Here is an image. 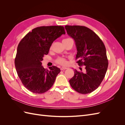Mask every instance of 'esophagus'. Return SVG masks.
Here are the masks:
<instances>
[{"mask_svg":"<svg viewBox=\"0 0 125 125\" xmlns=\"http://www.w3.org/2000/svg\"><path fill=\"white\" fill-rule=\"evenodd\" d=\"M67 68L66 67H62L61 68H60V70H65V69H67Z\"/></svg>","mask_w":125,"mask_h":125,"instance_id":"1","label":"esophagus"}]
</instances>
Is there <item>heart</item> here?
Masks as SVG:
<instances>
[{
	"label": "heart",
	"instance_id": "obj_1",
	"mask_svg": "<svg viewBox=\"0 0 125 125\" xmlns=\"http://www.w3.org/2000/svg\"><path fill=\"white\" fill-rule=\"evenodd\" d=\"M68 39H70L69 38L65 39H63L62 41H65ZM56 63H57L59 64V65H66L67 63V59L65 58H63V57H58V58H57L56 60Z\"/></svg>",
	"mask_w": 125,
	"mask_h": 125
}]
</instances>
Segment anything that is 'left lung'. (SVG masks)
I'll return each instance as SVG.
<instances>
[{"label": "left lung", "mask_w": 125, "mask_h": 125, "mask_svg": "<svg viewBox=\"0 0 125 125\" xmlns=\"http://www.w3.org/2000/svg\"><path fill=\"white\" fill-rule=\"evenodd\" d=\"M65 28L75 41L77 63L79 66H84V72L74 70L70 84L78 93H91L101 84L108 68L105 45L99 36L86 26L66 25Z\"/></svg>", "instance_id": "8db88e82"}]
</instances>
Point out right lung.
Masks as SVG:
<instances>
[{
  "label": "right lung",
  "instance_id": "right-lung-1",
  "mask_svg": "<svg viewBox=\"0 0 125 125\" xmlns=\"http://www.w3.org/2000/svg\"><path fill=\"white\" fill-rule=\"evenodd\" d=\"M66 33L62 26H43L29 32L19 44L14 64L22 84L30 91L42 94L53 85L60 70L56 66L45 69L43 57L53 42Z\"/></svg>",
  "mask_w": 125,
  "mask_h": 125
}]
</instances>
